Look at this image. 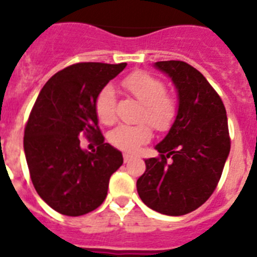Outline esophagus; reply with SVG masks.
<instances>
[{"mask_svg": "<svg viewBox=\"0 0 257 257\" xmlns=\"http://www.w3.org/2000/svg\"><path fill=\"white\" fill-rule=\"evenodd\" d=\"M131 160H133V156H131V154H127V153L123 154V161H124V163L130 162Z\"/></svg>", "mask_w": 257, "mask_h": 257, "instance_id": "obj_1", "label": "esophagus"}]
</instances>
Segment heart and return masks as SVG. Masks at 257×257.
Listing matches in <instances>:
<instances>
[{
	"label": "heart",
	"instance_id": "obj_1",
	"mask_svg": "<svg viewBox=\"0 0 257 257\" xmlns=\"http://www.w3.org/2000/svg\"><path fill=\"white\" fill-rule=\"evenodd\" d=\"M122 86L131 96L143 104L142 121H147L158 131H167L174 124L178 105L172 96L166 94V86L161 79L147 72H134L124 77ZM95 113L99 121L110 124L115 119V92L112 86H104L95 99ZM152 139L149 124H121L108 135L109 143L124 152L134 153L140 145Z\"/></svg>",
	"mask_w": 257,
	"mask_h": 257
}]
</instances>
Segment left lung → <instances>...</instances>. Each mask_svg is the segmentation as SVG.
<instances>
[{"mask_svg": "<svg viewBox=\"0 0 257 257\" xmlns=\"http://www.w3.org/2000/svg\"><path fill=\"white\" fill-rule=\"evenodd\" d=\"M154 67L176 88L178 114L154 147L160 158L145 160L136 188L149 208L180 216L203 205L221 178L230 152L228 118L217 92L196 68L180 60L157 61Z\"/></svg>", "mask_w": 257, "mask_h": 257, "instance_id": "left-lung-1", "label": "left lung"}]
</instances>
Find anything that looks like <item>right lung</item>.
Listing matches in <instances>:
<instances>
[{
  "mask_svg": "<svg viewBox=\"0 0 257 257\" xmlns=\"http://www.w3.org/2000/svg\"><path fill=\"white\" fill-rule=\"evenodd\" d=\"M78 63L55 73L38 94L24 131V153L38 196L59 213L81 216L104 202L109 179L123 163L118 149L104 143L95 99L126 68ZM97 139L94 154L79 138Z\"/></svg>",
  "mask_w": 257,
  "mask_h": 257,
  "instance_id": "right-lung-1",
  "label": "right lung"
}]
</instances>
